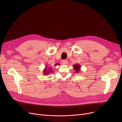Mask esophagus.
Returning <instances> with one entry per match:
<instances>
[{
  "mask_svg": "<svg viewBox=\"0 0 122 122\" xmlns=\"http://www.w3.org/2000/svg\"><path fill=\"white\" fill-rule=\"evenodd\" d=\"M62 64L63 65H66V64H68V61L67 60H63L62 61Z\"/></svg>",
  "mask_w": 122,
  "mask_h": 122,
  "instance_id": "esophagus-1",
  "label": "esophagus"
}]
</instances>
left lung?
<instances>
[{
	"label": "left lung",
	"instance_id": "1",
	"mask_svg": "<svg viewBox=\"0 0 122 122\" xmlns=\"http://www.w3.org/2000/svg\"><path fill=\"white\" fill-rule=\"evenodd\" d=\"M74 69L75 70V72L76 73H79V72L81 71V65L79 64H75L74 65Z\"/></svg>",
	"mask_w": 122,
	"mask_h": 122
}]
</instances>
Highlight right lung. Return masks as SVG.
<instances>
[{"label": "right lung", "mask_w": 122, "mask_h": 122, "mask_svg": "<svg viewBox=\"0 0 122 122\" xmlns=\"http://www.w3.org/2000/svg\"><path fill=\"white\" fill-rule=\"evenodd\" d=\"M43 74L44 75H47V74H49L51 72H53V70H52V68L51 67H49V68H47V66L46 67V68H44V69L43 70Z\"/></svg>", "instance_id": "right-lung-1"}]
</instances>
